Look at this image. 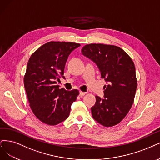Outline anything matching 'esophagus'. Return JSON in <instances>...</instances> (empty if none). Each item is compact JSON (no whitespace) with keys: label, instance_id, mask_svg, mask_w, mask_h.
<instances>
[{"label":"esophagus","instance_id":"obj_1","mask_svg":"<svg viewBox=\"0 0 160 160\" xmlns=\"http://www.w3.org/2000/svg\"><path fill=\"white\" fill-rule=\"evenodd\" d=\"M85 94H86V93L84 92H82V91L80 92V97H83L84 96H85Z\"/></svg>","mask_w":160,"mask_h":160}]
</instances>
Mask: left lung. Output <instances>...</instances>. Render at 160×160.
<instances>
[{"label":"left lung","mask_w":160,"mask_h":160,"mask_svg":"<svg viewBox=\"0 0 160 160\" xmlns=\"http://www.w3.org/2000/svg\"><path fill=\"white\" fill-rule=\"evenodd\" d=\"M82 52L95 62L104 86V99L96 96L91 108L92 117L105 127L119 124L126 117L134 102L137 79L134 62L127 53L113 45L90 43L84 45Z\"/></svg>","instance_id":"8db88e82"}]
</instances>
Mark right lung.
Segmentation results:
<instances>
[{
  "instance_id": "right-lung-1",
  "label": "right lung",
  "mask_w": 160,
  "mask_h": 160,
  "mask_svg": "<svg viewBox=\"0 0 160 160\" xmlns=\"http://www.w3.org/2000/svg\"><path fill=\"white\" fill-rule=\"evenodd\" d=\"M79 43L50 41L41 45L29 57L23 84L31 109L38 119L57 125L69 116L71 105L79 95L78 90L59 88L56 80L64 76V67L71 51Z\"/></svg>"
}]
</instances>
